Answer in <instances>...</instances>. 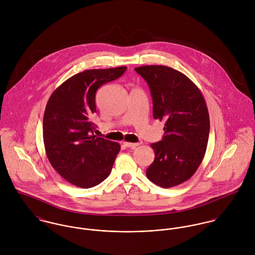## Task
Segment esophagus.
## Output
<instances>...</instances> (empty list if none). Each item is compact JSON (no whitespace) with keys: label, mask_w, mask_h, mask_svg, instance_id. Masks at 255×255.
Wrapping results in <instances>:
<instances>
[{"label":"esophagus","mask_w":255,"mask_h":255,"mask_svg":"<svg viewBox=\"0 0 255 255\" xmlns=\"http://www.w3.org/2000/svg\"><path fill=\"white\" fill-rule=\"evenodd\" d=\"M124 144L127 147H130V148H134V147L139 145V143H131V142H124Z\"/></svg>","instance_id":"34e87169"}]
</instances>
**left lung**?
<instances>
[{
	"label": "left lung",
	"mask_w": 255,
	"mask_h": 255,
	"mask_svg": "<svg viewBox=\"0 0 255 255\" xmlns=\"http://www.w3.org/2000/svg\"><path fill=\"white\" fill-rule=\"evenodd\" d=\"M150 88L153 118L164 121V136L152 143L153 163L147 178L168 188L190 179L201 164L208 143L210 120L199 88L183 73L166 66L134 69Z\"/></svg>",
	"instance_id": "obj_1"
}]
</instances>
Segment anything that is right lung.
Wrapping results in <instances>:
<instances>
[{
	"label": "right lung",
	"instance_id": "obj_1",
	"mask_svg": "<svg viewBox=\"0 0 255 255\" xmlns=\"http://www.w3.org/2000/svg\"><path fill=\"white\" fill-rule=\"evenodd\" d=\"M127 67L87 70L62 83L50 96L43 118V140L52 167L73 185L89 188L112 171L121 146L93 134L95 94Z\"/></svg>",
	"mask_w": 255,
	"mask_h": 255
}]
</instances>
